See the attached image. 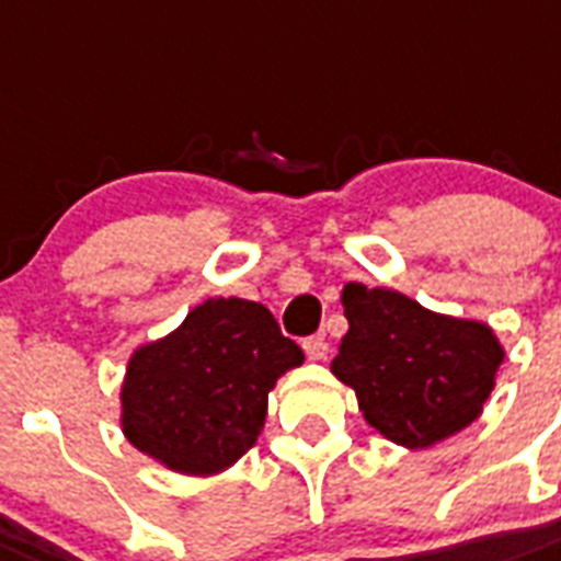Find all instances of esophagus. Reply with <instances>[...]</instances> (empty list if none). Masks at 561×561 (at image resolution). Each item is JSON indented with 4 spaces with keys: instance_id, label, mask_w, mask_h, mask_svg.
<instances>
[{
    "instance_id": "obj_1",
    "label": "esophagus",
    "mask_w": 561,
    "mask_h": 561,
    "mask_svg": "<svg viewBox=\"0 0 561 561\" xmlns=\"http://www.w3.org/2000/svg\"><path fill=\"white\" fill-rule=\"evenodd\" d=\"M302 348L308 359H325L328 357V343L325 336H305Z\"/></svg>"
}]
</instances>
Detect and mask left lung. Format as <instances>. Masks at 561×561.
<instances>
[{
    "label": "left lung",
    "instance_id": "obj_1",
    "mask_svg": "<svg viewBox=\"0 0 561 561\" xmlns=\"http://www.w3.org/2000/svg\"><path fill=\"white\" fill-rule=\"evenodd\" d=\"M348 334L331 363L359 412L403 446H432L476 421L504 352L481 322L426 311L398 290L343 288Z\"/></svg>",
    "mask_w": 561,
    "mask_h": 561
}]
</instances>
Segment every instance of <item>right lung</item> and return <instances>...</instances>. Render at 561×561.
Listing matches in <instances>:
<instances>
[{"mask_svg": "<svg viewBox=\"0 0 561 561\" xmlns=\"http://www.w3.org/2000/svg\"><path fill=\"white\" fill-rule=\"evenodd\" d=\"M302 359L265 305L207 299L129 359L123 432L170 470L213 476L256 444L267 391Z\"/></svg>", "mask_w": 561, "mask_h": 561, "instance_id": "1", "label": "right lung"}]
</instances>
